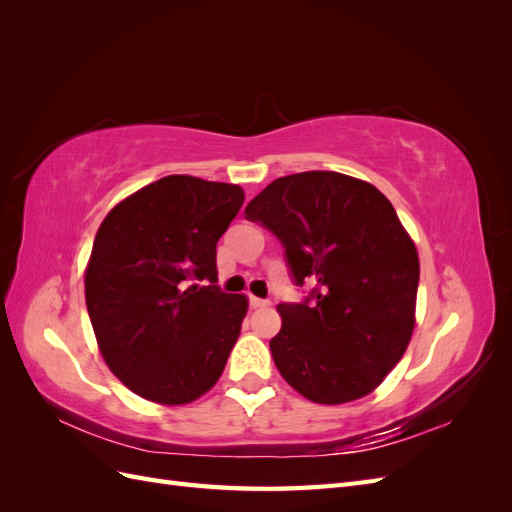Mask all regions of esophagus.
I'll return each mask as SVG.
<instances>
[{
    "label": "esophagus",
    "mask_w": 512,
    "mask_h": 512,
    "mask_svg": "<svg viewBox=\"0 0 512 512\" xmlns=\"http://www.w3.org/2000/svg\"><path fill=\"white\" fill-rule=\"evenodd\" d=\"M250 305H252L254 309H258V307H267L269 301H267V299H258V297H250Z\"/></svg>",
    "instance_id": "34e87169"
}]
</instances>
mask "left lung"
<instances>
[{
	"instance_id": "left-lung-1",
	"label": "left lung",
	"mask_w": 512,
	"mask_h": 512,
	"mask_svg": "<svg viewBox=\"0 0 512 512\" xmlns=\"http://www.w3.org/2000/svg\"><path fill=\"white\" fill-rule=\"evenodd\" d=\"M245 220L277 237L305 301L280 303L271 342L284 380L316 404L365 397L404 356L414 329L418 254L374 185L333 170L275 179Z\"/></svg>"
}]
</instances>
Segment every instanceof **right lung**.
Masks as SVG:
<instances>
[{"label":"right lung","mask_w":512,"mask_h":512,"mask_svg":"<svg viewBox=\"0 0 512 512\" xmlns=\"http://www.w3.org/2000/svg\"><path fill=\"white\" fill-rule=\"evenodd\" d=\"M243 200L239 185L170 175L100 224L87 312L106 365L132 393L181 406L222 376L247 299L215 284V245Z\"/></svg>","instance_id":"add662e5"}]
</instances>
